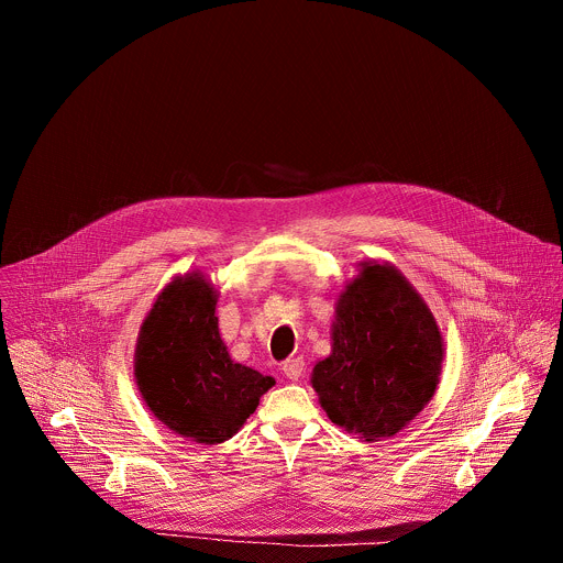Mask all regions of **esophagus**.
Wrapping results in <instances>:
<instances>
[{
  "instance_id": "obj_1",
  "label": "esophagus",
  "mask_w": 563,
  "mask_h": 563,
  "mask_svg": "<svg viewBox=\"0 0 563 563\" xmlns=\"http://www.w3.org/2000/svg\"><path fill=\"white\" fill-rule=\"evenodd\" d=\"M302 369H305V361L302 358H287L283 363V374L289 378V380H298L302 376Z\"/></svg>"
}]
</instances>
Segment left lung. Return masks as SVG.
<instances>
[{"label":"left lung","mask_w":563,"mask_h":563,"mask_svg":"<svg viewBox=\"0 0 563 563\" xmlns=\"http://www.w3.org/2000/svg\"><path fill=\"white\" fill-rule=\"evenodd\" d=\"M443 354L437 318L412 283L389 263L365 261L336 298L332 352L309 383L332 423L380 441L430 404Z\"/></svg>","instance_id":"obj_1"}]
</instances>
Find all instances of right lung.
Listing matches in <instances>:
<instances>
[{
  "label": "right lung",
  "instance_id": "right-lung-1",
  "mask_svg": "<svg viewBox=\"0 0 563 563\" xmlns=\"http://www.w3.org/2000/svg\"><path fill=\"white\" fill-rule=\"evenodd\" d=\"M216 302L218 289L200 269L176 276L144 316L133 356L135 385L151 415L202 445L229 441L276 385L231 361Z\"/></svg>",
  "mask_w": 563,
  "mask_h": 563
}]
</instances>
